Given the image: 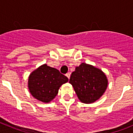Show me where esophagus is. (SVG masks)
Here are the masks:
<instances>
[{
  "label": "esophagus",
  "instance_id": "34e87169",
  "mask_svg": "<svg viewBox=\"0 0 133 133\" xmlns=\"http://www.w3.org/2000/svg\"><path fill=\"white\" fill-rule=\"evenodd\" d=\"M66 77H67L68 78H70V73H66Z\"/></svg>",
  "mask_w": 133,
  "mask_h": 133
}]
</instances>
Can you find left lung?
Here are the masks:
<instances>
[{"mask_svg":"<svg viewBox=\"0 0 133 133\" xmlns=\"http://www.w3.org/2000/svg\"><path fill=\"white\" fill-rule=\"evenodd\" d=\"M69 83L81 103L90 104L99 99L108 86L106 75L91 64L81 63L72 72Z\"/></svg>","mask_w":133,"mask_h":133,"instance_id":"8db88e82","label":"left lung"}]
</instances>
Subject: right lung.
Listing matches in <instances>:
<instances>
[{"label":"right lung","instance_id":"add662e5","mask_svg":"<svg viewBox=\"0 0 133 133\" xmlns=\"http://www.w3.org/2000/svg\"><path fill=\"white\" fill-rule=\"evenodd\" d=\"M68 81L69 78L59 70L44 64L30 74L28 88L34 98L48 103L55 98L60 87Z\"/></svg>","mask_w":133,"mask_h":133}]
</instances>
